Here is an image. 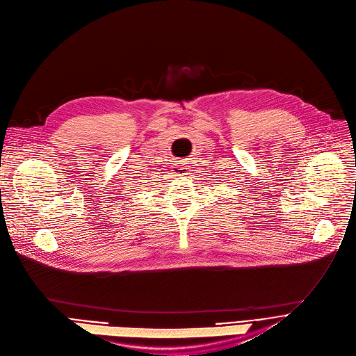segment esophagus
Returning <instances> with one entry per match:
<instances>
[{
  "mask_svg": "<svg viewBox=\"0 0 356 356\" xmlns=\"http://www.w3.org/2000/svg\"><path fill=\"white\" fill-rule=\"evenodd\" d=\"M177 175H185L188 172V163L185 161H178L175 165Z\"/></svg>",
  "mask_w": 356,
  "mask_h": 356,
  "instance_id": "1",
  "label": "esophagus"
}]
</instances>
